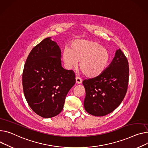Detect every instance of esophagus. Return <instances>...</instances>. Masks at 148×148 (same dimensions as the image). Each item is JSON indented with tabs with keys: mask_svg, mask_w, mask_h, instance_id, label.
Segmentation results:
<instances>
[{
	"mask_svg": "<svg viewBox=\"0 0 148 148\" xmlns=\"http://www.w3.org/2000/svg\"><path fill=\"white\" fill-rule=\"evenodd\" d=\"M76 82L77 84H81L82 82V80L81 79V78H80L78 76L76 77Z\"/></svg>",
	"mask_w": 148,
	"mask_h": 148,
	"instance_id": "1",
	"label": "esophagus"
}]
</instances>
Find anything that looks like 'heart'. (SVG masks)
I'll use <instances>...</instances> for the list:
<instances>
[{"mask_svg": "<svg viewBox=\"0 0 148 148\" xmlns=\"http://www.w3.org/2000/svg\"><path fill=\"white\" fill-rule=\"evenodd\" d=\"M62 57L68 69L76 67L80 62V69L88 78H94L103 73L110 60V54L106 49L97 42L84 40L75 41L71 49L64 50Z\"/></svg>", "mask_w": 148, "mask_h": 148, "instance_id": "1", "label": "heart"}]
</instances>
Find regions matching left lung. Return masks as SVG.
Segmentation results:
<instances>
[{
    "label": "left lung",
    "instance_id": "8db88e82",
    "mask_svg": "<svg viewBox=\"0 0 148 148\" xmlns=\"http://www.w3.org/2000/svg\"><path fill=\"white\" fill-rule=\"evenodd\" d=\"M129 77L128 60L119 49L103 73L83 81L86 92L85 110L95 116H104L113 111L126 96Z\"/></svg>",
    "mask_w": 148,
    "mask_h": 148
}]
</instances>
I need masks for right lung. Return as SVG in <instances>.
<instances>
[{"instance_id":"1","label":"right lung","mask_w":148,"mask_h":148,"mask_svg":"<svg viewBox=\"0 0 148 148\" xmlns=\"http://www.w3.org/2000/svg\"><path fill=\"white\" fill-rule=\"evenodd\" d=\"M61 51L50 38L34 47L22 73L25 97L31 108L44 118L62 111L66 97L76 82L75 73L62 67Z\"/></svg>"}]
</instances>
